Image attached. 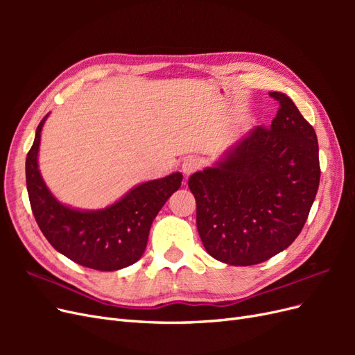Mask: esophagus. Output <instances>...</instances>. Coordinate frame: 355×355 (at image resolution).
<instances>
[{
    "label": "esophagus",
    "mask_w": 355,
    "mask_h": 355,
    "mask_svg": "<svg viewBox=\"0 0 355 355\" xmlns=\"http://www.w3.org/2000/svg\"><path fill=\"white\" fill-rule=\"evenodd\" d=\"M200 166L201 163L197 157H188L184 159V163H182V171H184L185 176H189L194 173V171H197Z\"/></svg>",
    "instance_id": "obj_1"
}]
</instances>
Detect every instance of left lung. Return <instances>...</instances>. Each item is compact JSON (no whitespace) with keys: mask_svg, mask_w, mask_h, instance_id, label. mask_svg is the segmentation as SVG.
<instances>
[{"mask_svg":"<svg viewBox=\"0 0 355 355\" xmlns=\"http://www.w3.org/2000/svg\"><path fill=\"white\" fill-rule=\"evenodd\" d=\"M280 108L270 128L256 125L188 187L207 253L249 266L270 259L302 231L320 184L317 135L293 101L270 93Z\"/></svg>","mask_w":355,"mask_h":355,"instance_id":"obj_1","label":"left lung"}]
</instances>
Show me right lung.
<instances>
[{
	"instance_id": "right-lung-1",
	"label": "right lung",
	"mask_w": 355,
	"mask_h": 355,
	"mask_svg": "<svg viewBox=\"0 0 355 355\" xmlns=\"http://www.w3.org/2000/svg\"><path fill=\"white\" fill-rule=\"evenodd\" d=\"M37 127L26 157V188L32 213L41 232L68 259L98 271H116L141 259L153 220L175 191L182 173L148 180L132 188L111 206L80 210L62 204L51 194L38 168L41 130Z\"/></svg>"
}]
</instances>
